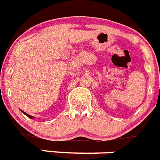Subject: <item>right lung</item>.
Wrapping results in <instances>:
<instances>
[{
  "mask_svg": "<svg viewBox=\"0 0 160 160\" xmlns=\"http://www.w3.org/2000/svg\"><path fill=\"white\" fill-rule=\"evenodd\" d=\"M23 113H24V114H25L26 116H27V117H29V118H31V119H33L34 118V117H32V116H31V115H29V114H27V113H26V112H22Z\"/></svg>",
  "mask_w": 160,
  "mask_h": 160,
  "instance_id": "1",
  "label": "right lung"
}]
</instances>
